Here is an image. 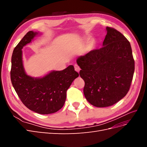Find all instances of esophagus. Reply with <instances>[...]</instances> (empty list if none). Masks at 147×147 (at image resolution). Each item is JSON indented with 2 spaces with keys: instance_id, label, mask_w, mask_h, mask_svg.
<instances>
[{
  "instance_id": "esophagus-1",
  "label": "esophagus",
  "mask_w": 147,
  "mask_h": 147,
  "mask_svg": "<svg viewBox=\"0 0 147 147\" xmlns=\"http://www.w3.org/2000/svg\"><path fill=\"white\" fill-rule=\"evenodd\" d=\"M74 68H75V71H76V72H77L79 73L80 70V67H79L77 64H75V65H74Z\"/></svg>"
}]
</instances>
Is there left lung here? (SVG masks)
Segmentation results:
<instances>
[{"label": "left lung", "instance_id": "left-lung-1", "mask_svg": "<svg viewBox=\"0 0 147 147\" xmlns=\"http://www.w3.org/2000/svg\"><path fill=\"white\" fill-rule=\"evenodd\" d=\"M101 48L79 56L77 64L84 80V95L97 107L116 104L129 90L134 72L131 44L119 31L107 27Z\"/></svg>", "mask_w": 147, "mask_h": 147}]
</instances>
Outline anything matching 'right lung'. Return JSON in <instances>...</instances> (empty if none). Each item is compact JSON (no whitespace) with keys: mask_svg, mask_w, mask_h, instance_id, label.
I'll use <instances>...</instances> for the list:
<instances>
[{"mask_svg":"<svg viewBox=\"0 0 147 147\" xmlns=\"http://www.w3.org/2000/svg\"><path fill=\"white\" fill-rule=\"evenodd\" d=\"M39 34L30 30L26 34L13 50L10 77L12 85L24 105L39 114L55 113L63 107L67 91L79 76L74 67L52 70L43 77L35 78L26 73L22 49Z\"/></svg>","mask_w":147,"mask_h":147,"instance_id":"1","label":"right lung"}]
</instances>
